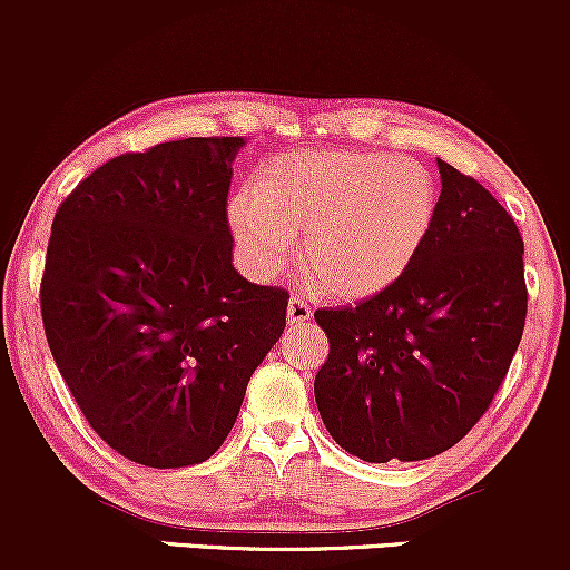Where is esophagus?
Here are the masks:
<instances>
[{
  "mask_svg": "<svg viewBox=\"0 0 570 570\" xmlns=\"http://www.w3.org/2000/svg\"><path fill=\"white\" fill-rule=\"evenodd\" d=\"M286 318H289L292 326H303L311 318V305L303 297H292L289 307H286Z\"/></svg>",
  "mask_w": 570,
  "mask_h": 570,
  "instance_id": "esophagus-1",
  "label": "esophagus"
}]
</instances>
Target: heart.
<instances>
[{"mask_svg": "<svg viewBox=\"0 0 570 570\" xmlns=\"http://www.w3.org/2000/svg\"><path fill=\"white\" fill-rule=\"evenodd\" d=\"M434 174L383 153H307L254 176L227 208L235 257L276 276L303 238V271L337 299L377 294L402 276L436 217Z\"/></svg>", "mask_w": 570, "mask_h": 570, "instance_id": "b5f03b06", "label": "heart"}]
</instances>
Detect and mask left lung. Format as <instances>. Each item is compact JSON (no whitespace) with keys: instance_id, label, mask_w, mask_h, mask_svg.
I'll return each mask as SVG.
<instances>
[{"instance_id":"left-lung-1","label":"left lung","mask_w":570,"mask_h":570,"mask_svg":"<svg viewBox=\"0 0 570 570\" xmlns=\"http://www.w3.org/2000/svg\"><path fill=\"white\" fill-rule=\"evenodd\" d=\"M442 193L407 271L353 307L316 311L330 358L313 394L326 431L367 463L426 461L485 415L525 326L522 238L472 176L436 158Z\"/></svg>"}]
</instances>
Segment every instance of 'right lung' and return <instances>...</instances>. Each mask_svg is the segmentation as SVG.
I'll list each match as a JSON object with an SVG mask.
<instances>
[{"mask_svg":"<svg viewBox=\"0 0 570 570\" xmlns=\"http://www.w3.org/2000/svg\"><path fill=\"white\" fill-rule=\"evenodd\" d=\"M240 136L179 139L96 168L58 206L39 286L45 337L90 429L181 469L230 434L289 294L233 267Z\"/></svg>","mask_w":570,"mask_h":570,"instance_id":"obj_1","label":"right lung"}]
</instances>
